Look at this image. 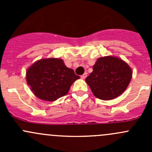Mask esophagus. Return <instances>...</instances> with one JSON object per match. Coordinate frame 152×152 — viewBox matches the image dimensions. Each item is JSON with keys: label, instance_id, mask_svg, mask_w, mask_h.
I'll return each instance as SVG.
<instances>
[{"label": "esophagus", "instance_id": "34e87169", "mask_svg": "<svg viewBox=\"0 0 152 152\" xmlns=\"http://www.w3.org/2000/svg\"><path fill=\"white\" fill-rule=\"evenodd\" d=\"M87 73H85L83 75H82V76H81V78H82V79H85V78L87 77Z\"/></svg>", "mask_w": 152, "mask_h": 152}]
</instances>
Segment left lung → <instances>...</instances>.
Here are the masks:
<instances>
[{"label": "left lung", "mask_w": 152, "mask_h": 152, "mask_svg": "<svg viewBox=\"0 0 152 152\" xmlns=\"http://www.w3.org/2000/svg\"><path fill=\"white\" fill-rule=\"evenodd\" d=\"M85 81L93 95L101 100H112L125 91L132 76L129 65L121 58H99Z\"/></svg>", "instance_id": "1"}]
</instances>
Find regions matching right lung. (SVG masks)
Here are the masks:
<instances>
[{
	"mask_svg": "<svg viewBox=\"0 0 152 152\" xmlns=\"http://www.w3.org/2000/svg\"><path fill=\"white\" fill-rule=\"evenodd\" d=\"M79 78L59 58L39 59L26 71L27 84L32 93L47 102H54L65 96L72 84Z\"/></svg>",
	"mask_w": 152,
	"mask_h": 152,
	"instance_id": "right-lung-1",
	"label": "right lung"
}]
</instances>
